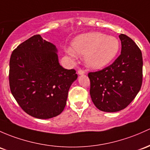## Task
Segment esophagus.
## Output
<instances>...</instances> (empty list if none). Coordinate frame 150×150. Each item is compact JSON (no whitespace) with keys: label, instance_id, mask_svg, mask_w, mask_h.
Instances as JSON below:
<instances>
[{"label":"esophagus","instance_id":"1","mask_svg":"<svg viewBox=\"0 0 150 150\" xmlns=\"http://www.w3.org/2000/svg\"><path fill=\"white\" fill-rule=\"evenodd\" d=\"M78 75H83V74H85V71L82 70V69H79L78 70Z\"/></svg>","mask_w":150,"mask_h":150}]
</instances>
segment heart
Wrapping results in <instances>:
<instances>
[{"instance_id": "heart-1", "label": "heart", "mask_w": 150, "mask_h": 150, "mask_svg": "<svg viewBox=\"0 0 150 150\" xmlns=\"http://www.w3.org/2000/svg\"><path fill=\"white\" fill-rule=\"evenodd\" d=\"M72 49L67 52L72 57L84 55L86 64L89 67L98 69L113 60L119 52L118 39L103 33L91 32L78 36L71 43Z\"/></svg>"}]
</instances>
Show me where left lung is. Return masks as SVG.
<instances>
[{
    "mask_svg": "<svg viewBox=\"0 0 150 150\" xmlns=\"http://www.w3.org/2000/svg\"><path fill=\"white\" fill-rule=\"evenodd\" d=\"M121 54L112 64L96 72H90V94L96 108L116 112L127 107L142 84V54L134 42L125 34L119 35Z\"/></svg>",
    "mask_w": 150,
    "mask_h": 150,
    "instance_id": "left-lung-1",
    "label": "left lung"
}]
</instances>
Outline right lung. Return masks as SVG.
<instances>
[{"instance_id":"add662e5","label":"right lung","mask_w":150,"mask_h":150,"mask_svg":"<svg viewBox=\"0 0 150 150\" xmlns=\"http://www.w3.org/2000/svg\"><path fill=\"white\" fill-rule=\"evenodd\" d=\"M56 47L39 34L13 51L9 62L11 92L26 113L47 119L62 112L68 91L78 78L74 69L63 68Z\"/></svg>"}]
</instances>
